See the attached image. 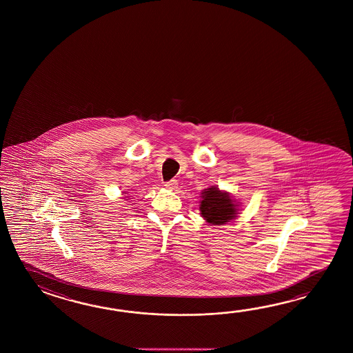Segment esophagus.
<instances>
[{
  "mask_svg": "<svg viewBox=\"0 0 353 353\" xmlns=\"http://www.w3.org/2000/svg\"><path fill=\"white\" fill-rule=\"evenodd\" d=\"M165 187L168 189H175V188L178 187V180L172 179L169 180V181H166Z\"/></svg>",
  "mask_w": 353,
  "mask_h": 353,
  "instance_id": "obj_1",
  "label": "esophagus"
}]
</instances>
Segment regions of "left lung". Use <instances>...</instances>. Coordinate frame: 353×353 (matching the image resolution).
Returning a JSON list of instances; mask_svg holds the SVG:
<instances>
[{
	"label": "left lung",
	"mask_w": 353,
	"mask_h": 353,
	"mask_svg": "<svg viewBox=\"0 0 353 353\" xmlns=\"http://www.w3.org/2000/svg\"><path fill=\"white\" fill-rule=\"evenodd\" d=\"M202 202L199 210L203 217L212 225H225L236 217V205L231 196L218 190V188H208L202 193Z\"/></svg>",
	"instance_id": "left-lung-1"
}]
</instances>
